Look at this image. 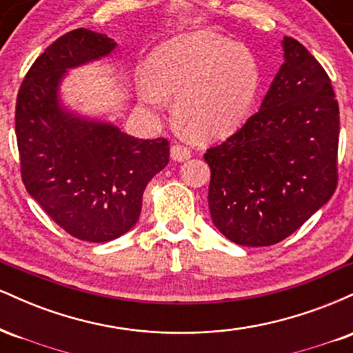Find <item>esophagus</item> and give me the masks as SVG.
<instances>
[{
	"instance_id": "esophagus-1",
	"label": "esophagus",
	"mask_w": 353,
	"mask_h": 353,
	"mask_svg": "<svg viewBox=\"0 0 353 353\" xmlns=\"http://www.w3.org/2000/svg\"><path fill=\"white\" fill-rule=\"evenodd\" d=\"M171 157L172 161H177V163H184V161H188L190 157V151L188 148H184V145L174 144L171 148Z\"/></svg>"
}]
</instances>
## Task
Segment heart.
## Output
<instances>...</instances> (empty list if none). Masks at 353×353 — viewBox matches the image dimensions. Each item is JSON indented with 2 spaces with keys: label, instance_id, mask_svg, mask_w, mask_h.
Returning <instances> with one entry per match:
<instances>
[{
  "label": "heart",
  "instance_id": "obj_1",
  "mask_svg": "<svg viewBox=\"0 0 353 353\" xmlns=\"http://www.w3.org/2000/svg\"><path fill=\"white\" fill-rule=\"evenodd\" d=\"M137 91L152 108L176 96L174 116L192 136L219 139L232 134L250 114L264 83L261 61L249 48L212 31L169 39L145 61Z\"/></svg>",
  "mask_w": 353,
  "mask_h": 353
}]
</instances>
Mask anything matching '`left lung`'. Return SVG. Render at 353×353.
I'll return each instance as SVG.
<instances>
[{"label":"left lung","instance_id":"1","mask_svg":"<svg viewBox=\"0 0 353 353\" xmlns=\"http://www.w3.org/2000/svg\"><path fill=\"white\" fill-rule=\"evenodd\" d=\"M282 51L259 111L204 154L210 217L239 245L283 241L337 188L340 123L329 76L295 39L283 36Z\"/></svg>","mask_w":353,"mask_h":353}]
</instances>
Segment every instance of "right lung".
Returning a JSON list of instances; mask_svg holds the SVG:
<instances>
[{
  "instance_id": "1",
  "label": "right lung",
  "mask_w": 353,
  "mask_h": 353,
  "mask_svg": "<svg viewBox=\"0 0 353 353\" xmlns=\"http://www.w3.org/2000/svg\"><path fill=\"white\" fill-rule=\"evenodd\" d=\"M91 30L61 36L34 61L16 103L21 176L30 196L59 228L88 242H109L136 225L148 182L169 163L163 137L139 139L64 103L71 70L116 51Z\"/></svg>"
}]
</instances>
